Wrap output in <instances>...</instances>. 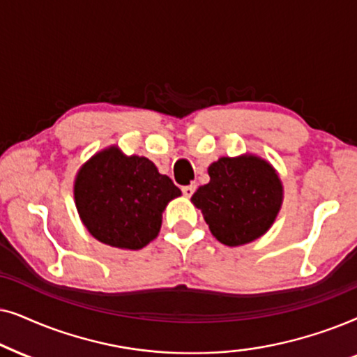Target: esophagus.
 Instances as JSON below:
<instances>
[{
    "mask_svg": "<svg viewBox=\"0 0 357 357\" xmlns=\"http://www.w3.org/2000/svg\"><path fill=\"white\" fill-rule=\"evenodd\" d=\"M181 191H183V194L186 197H191L192 194H194V191H196V184L192 183V184H188V186H183Z\"/></svg>",
    "mask_w": 357,
    "mask_h": 357,
    "instance_id": "esophagus-1",
    "label": "esophagus"
}]
</instances>
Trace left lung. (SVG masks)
Returning a JSON list of instances; mask_svg holds the SVG:
<instances>
[{"mask_svg": "<svg viewBox=\"0 0 357 357\" xmlns=\"http://www.w3.org/2000/svg\"><path fill=\"white\" fill-rule=\"evenodd\" d=\"M211 181L192 194L212 235L227 246L250 243L268 231L282 204L273 166L256 156H223L208 166Z\"/></svg>", "mask_w": 357, "mask_h": 357, "instance_id": "left-lung-1", "label": "left lung"}]
</instances>
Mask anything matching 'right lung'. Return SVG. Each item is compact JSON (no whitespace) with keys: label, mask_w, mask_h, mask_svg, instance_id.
I'll return each mask as SVG.
<instances>
[{"label":"right lung","mask_w":357,"mask_h":357,"mask_svg":"<svg viewBox=\"0 0 357 357\" xmlns=\"http://www.w3.org/2000/svg\"><path fill=\"white\" fill-rule=\"evenodd\" d=\"M181 196L168 176L144 156H123L116 146L94 155L79 169L75 201L94 238L126 250H140L158 235L161 212Z\"/></svg>","instance_id":"add662e5"}]
</instances>
